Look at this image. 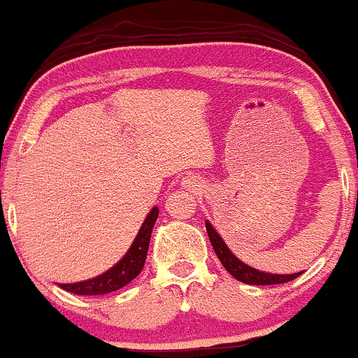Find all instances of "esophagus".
I'll list each match as a JSON object with an SVG mask.
<instances>
[{
  "instance_id": "obj_1",
  "label": "esophagus",
  "mask_w": 358,
  "mask_h": 358,
  "mask_svg": "<svg viewBox=\"0 0 358 358\" xmlns=\"http://www.w3.org/2000/svg\"><path fill=\"white\" fill-rule=\"evenodd\" d=\"M182 185L185 188H187V190H190V192H196V190H200L201 187H203V185H201V180L195 175L185 176Z\"/></svg>"
}]
</instances>
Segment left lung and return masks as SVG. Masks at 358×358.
Masks as SVG:
<instances>
[{"label":"left lung","instance_id":"1","mask_svg":"<svg viewBox=\"0 0 358 358\" xmlns=\"http://www.w3.org/2000/svg\"><path fill=\"white\" fill-rule=\"evenodd\" d=\"M206 234H208L210 242H212V247L217 253V257L220 258L222 265L225 266L227 272L231 273L236 280L240 282L248 283V285H277V283H285L290 282L299 277L300 273H292V275H277V273H265V272H258V270L252 268V266L245 265L243 262H240L234 253L228 250L225 242L220 238V235L215 231V228L206 222Z\"/></svg>","mask_w":358,"mask_h":358}]
</instances>
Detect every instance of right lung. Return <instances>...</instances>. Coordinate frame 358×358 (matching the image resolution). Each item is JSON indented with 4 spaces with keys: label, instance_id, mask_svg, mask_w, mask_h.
Instances as JSON below:
<instances>
[{
    "label": "right lung",
    "instance_id": "add662e5",
    "mask_svg": "<svg viewBox=\"0 0 358 358\" xmlns=\"http://www.w3.org/2000/svg\"><path fill=\"white\" fill-rule=\"evenodd\" d=\"M157 218L158 206H153L152 212H150L148 217L145 218L143 225H141L135 242H133L130 250L127 252V255H124L113 268H110L108 272H105L96 278L85 280V282L59 283V287H62L63 290H68L76 295H105L128 285V283H130L135 277H138V273L143 270L146 252H148L150 245V236H152V230Z\"/></svg>",
    "mask_w": 358,
    "mask_h": 358
}]
</instances>
